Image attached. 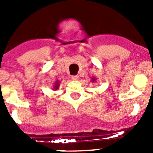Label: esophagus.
Wrapping results in <instances>:
<instances>
[{
	"instance_id": "34e87169",
	"label": "esophagus",
	"mask_w": 153,
	"mask_h": 153,
	"mask_svg": "<svg viewBox=\"0 0 153 153\" xmlns=\"http://www.w3.org/2000/svg\"><path fill=\"white\" fill-rule=\"evenodd\" d=\"M71 79L73 80H78L79 79V76H78V75H73V76L71 77Z\"/></svg>"
}]
</instances>
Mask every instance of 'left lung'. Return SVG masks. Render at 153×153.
Wrapping results in <instances>:
<instances>
[{"mask_svg": "<svg viewBox=\"0 0 153 153\" xmlns=\"http://www.w3.org/2000/svg\"><path fill=\"white\" fill-rule=\"evenodd\" d=\"M96 80H97V79L95 78V77H93V78H92V82H93V83L96 82Z\"/></svg>", "mask_w": 153, "mask_h": 153, "instance_id": "obj_1", "label": "left lung"}]
</instances>
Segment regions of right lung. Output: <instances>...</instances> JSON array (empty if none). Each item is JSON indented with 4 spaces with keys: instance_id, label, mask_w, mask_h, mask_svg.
Returning <instances> with one entry per match:
<instances>
[{
    "instance_id": "obj_1",
    "label": "right lung",
    "mask_w": 153,
    "mask_h": 153,
    "mask_svg": "<svg viewBox=\"0 0 153 153\" xmlns=\"http://www.w3.org/2000/svg\"><path fill=\"white\" fill-rule=\"evenodd\" d=\"M59 86H60V81L59 80H56L55 83H54V87H53V89L54 90H57L59 88Z\"/></svg>"
}]
</instances>
